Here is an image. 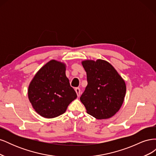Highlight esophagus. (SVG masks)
Here are the masks:
<instances>
[{"label":"esophagus","instance_id":"esophagus-1","mask_svg":"<svg viewBox=\"0 0 156 156\" xmlns=\"http://www.w3.org/2000/svg\"><path fill=\"white\" fill-rule=\"evenodd\" d=\"M75 92H76V93H77V96L79 97L80 96V93H81V90H80L79 88H75Z\"/></svg>","mask_w":156,"mask_h":156}]
</instances>
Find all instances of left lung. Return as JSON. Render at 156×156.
Masks as SVG:
<instances>
[{
	"mask_svg": "<svg viewBox=\"0 0 156 156\" xmlns=\"http://www.w3.org/2000/svg\"><path fill=\"white\" fill-rule=\"evenodd\" d=\"M88 84L80 100L96 119H108L120 110L126 92L124 80L107 61L84 60Z\"/></svg>",
	"mask_w": 156,
	"mask_h": 156,
	"instance_id": "obj_1",
	"label": "left lung"
}]
</instances>
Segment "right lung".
<instances>
[{
  "label": "right lung",
  "mask_w": 156,
  "mask_h": 156,
  "mask_svg": "<svg viewBox=\"0 0 156 156\" xmlns=\"http://www.w3.org/2000/svg\"><path fill=\"white\" fill-rule=\"evenodd\" d=\"M66 69L65 63L51 60L37 71L30 81L28 97L33 108L41 116L53 119L62 115L77 98Z\"/></svg>",
  "instance_id": "add662e5"
}]
</instances>
